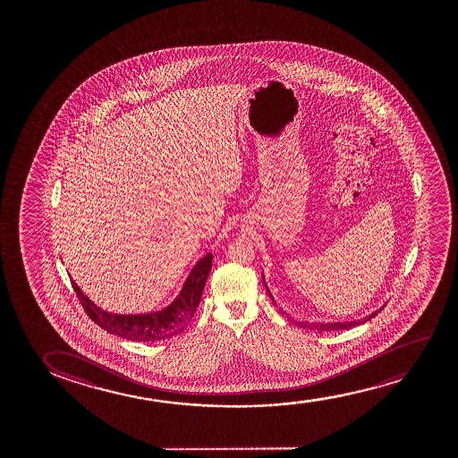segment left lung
<instances>
[{
  "mask_svg": "<svg viewBox=\"0 0 458 458\" xmlns=\"http://www.w3.org/2000/svg\"><path fill=\"white\" fill-rule=\"evenodd\" d=\"M266 291L269 293L270 297H272V294H270L269 288L266 286ZM272 301H274V297H272ZM282 311V314H284L286 318H288V314L284 313L283 310H280ZM374 316H377V313L370 314V316H368V318H364V319L361 320H353V322H330V324H310V322H297L295 320L294 324H299V326L303 327V328H310V330H319V332H335V330H347V328H351V327L358 326V324H364L366 320L372 319Z\"/></svg>",
  "mask_w": 458,
  "mask_h": 458,
  "instance_id": "obj_1",
  "label": "left lung"
}]
</instances>
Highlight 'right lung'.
<instances>
[{
  "label": "right lung",
  "instance_id": "obj_1",
  "mask_svg": "<svg viewBox=\"0 0 458 458\" xmlns=\"http://www.w3.org/2000/svg\"><path fill=\"white\" fill-rule=\"evenodd\" d=\"M213 266V255L208 253L195 264L191 270L188 280L184 282L182 293L169 307L157 313L147 314H113L97 307L94 301L88 299L80 286L72 280L78 301L81 303L89 318L103 330L117 335L120 338L153 343L159 339L172 338L182 333L194 318L195 310L200 303L203 288L207 283L209 270Z\"/></svg>",
  "mask_w": 458,
  "mask_h": 458
}]
</instances>
